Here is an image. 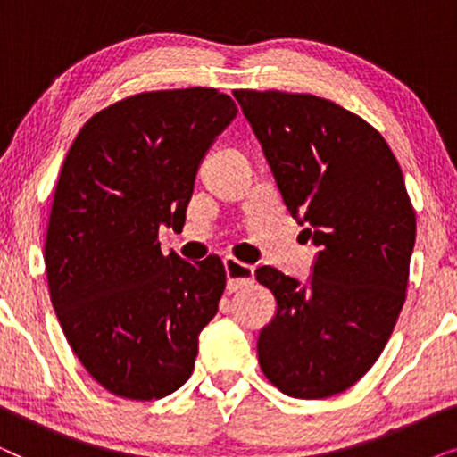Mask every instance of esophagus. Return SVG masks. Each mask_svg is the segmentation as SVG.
Instances as JSON below:
<instances>
[{
	"label": "esophagus",
	"mask_w": 457,
	"mask_h": 457,
	"mask_svg": "<svg viewBox=\"0 0 457 457\" xmlns=\"http://www.w3.org/2000/svg\"><path fill=\"white\" fill-rule=\"evenodd\" d=\"M224 270H227V291L235 293L243 287L253 283V266L241 264L235 258H224Z\"/></svg>",
	"instance_id": "34e87169"
}]
</instances>
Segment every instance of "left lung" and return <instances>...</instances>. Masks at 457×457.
<instances>
[{
	"label": "left lung",
	"mask_w": 457,
	"mask_h": 457,
	"mask_svg": "<svg viewBox=\"0 0 457 457\" xmlns=\"http://www.w3.org/2000/svg\"><path fill=\"white\" fill-rule=\"evenodd\" d=\"M233 96L287 212L320 249L308 283L255 270L277 299L258 337L262 372L285 395H337L370 370L403 308L416 214L402 168L377 129L328 99Z\"/></svg>",
	"instance_id": "8db88e82"
}]
</instances>
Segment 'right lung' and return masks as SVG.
<instances>
[{"mask_svg": "<svg viewBox=\"0 0 457 457\" xmlns=\"http://www.w3.org/2000/svg\"><path fill=\"white\" fill-rule=\"evenodd\" d=\"M237 105L205 87L139 93L89 118L55 187L46 239L52 303L72 352L104 389L152 402L195 368L218 312V255L162 253L180 228L199 166Z\"/></svg>", "mask_w": 457, "mask_h": 457, "instance_id": "1", "label": "right lung"}]
</instances>
